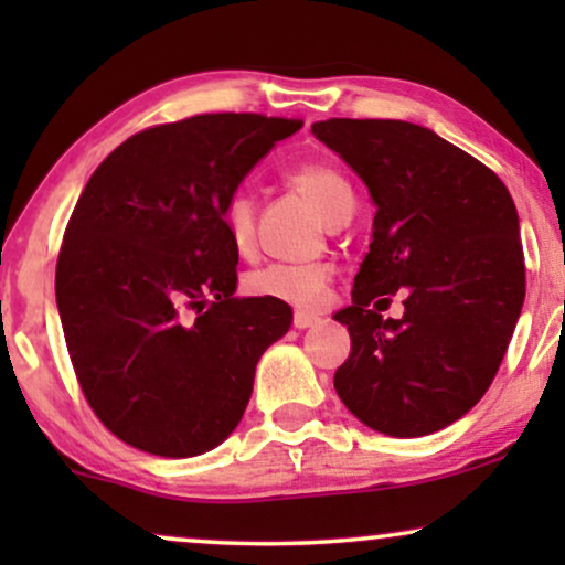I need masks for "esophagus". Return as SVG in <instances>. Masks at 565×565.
Returning <instances> with one entry per match:
<instances>
[{
    "label": "esophagus",
    "mask_w": 565,
    "mask_h": 565,
    "mask_svg": "<svg viewBox=\"0 0 565 565\" xmlns=\"http://www.w3.org/2000/svg\"><path fill=\"white\" fill-rule=\"evenodd\" d=\"M319 323H321V316L316 313H306V311L292 313V327L296 329H311V327H319Z\"/></svg>",
    "instance_id": "34e87169"
}]
</instances>
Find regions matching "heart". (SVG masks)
Here are the masks:
<instances>
[{
	"label": "heart",
	"mask_w": 565,
	"mask_h": 565,
	"mask_svg": "<svg viewBox=\"0 0 565 565\" xmlns=\"http://www.w3.org/2000/svg\"><path fill=\"white\" fill-rule=\"evenodd\" d=\"M288 182L319 207L323 218H331L339 207L352 203V190L344 177L321 161H300L288 169ZM254 218L257 207L246 192H234L221 211V223L231 246L238 254L254 249ZM331 267L323 262H273V265L252 269L244 277V290L252 298L275 300L288 306H316L321 303L329 288Z\"/></svg>",
	"instance_id": "obj_1"
}]
</instances>
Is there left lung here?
I'll list each match as a JSON object with an SVG mask.
<instances>
[{
	"label": "left lung",
	"mask_w": 565,
	"mask_h": 565,
	"mask_svg": "<svg viewBox=\"0 0 565 565\" xmlns=\"http://www.w3.org/2000/svg\"><path fill=\"white\" fill-rule=\"evenodd\" d=\"M311 134L358 172L377 207L352 306L334 316L352 339L334 375L339 398L383 435L445 429L489 391L520 319L514 200L489 167L414 122L329 118ZM398 289L405 316L383 320L376 311Z\"/></svg>",
	"instance_id": "left-lung-1"
}]
</instances>
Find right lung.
Masks as SVG:
<instances>
[{"label": "right lung", "mask_w": 565, "mask_h": 565, "mask_svg": "<svg viewBox=\"0 0 565 565\" xmlns=\"http://www.w3.org/2000/svg\"><path fill=\"white\" fill-rule=\"evenodd\" d=\"M303 120L213 113L146 128L89 177L56 262L76 381L115 437L161 458L221 445L288 303L236 298L221 211Z\"/></svg>", "instance_id": "right-lung-1"}]
</instances>
